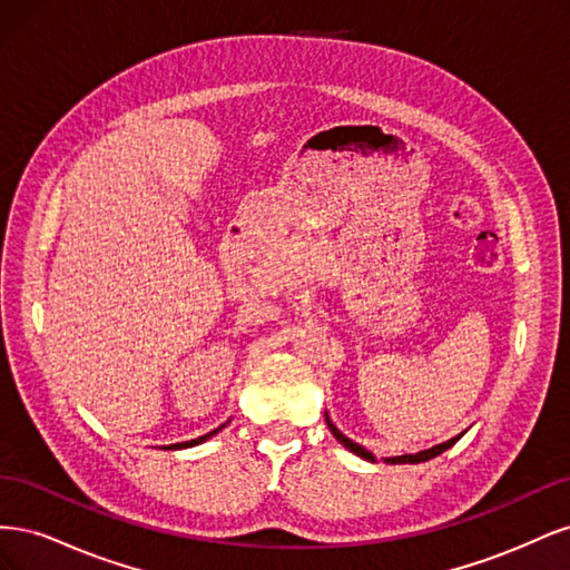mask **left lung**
Masks as SVG:
<instances>
[{
  "label": "left lung",
  "instance_id": "obj_1",
  "mask_svg": "<svg viewBox=\"0 0 570 570\" xmlns=\"http://www.w3.org/2000/svg\"><path fill=\"white\" fill-rule=\"evenodd\" d=\"M325 423H327V428H331V433H333V438L342 444V446H347L350 452H354L356 456H361V459H366V461H375V456L366 450V446H361L358 442H354V440H350L347 435H342L340 430L333 425V421L327 419V413H325ZM463 435V433H461ZM461 435H456V438H452V440H446V442H442V444H435V446H430V450H423V452H419V454H402V456H390V459H385V463H421V461H428V459H435V456H440L442 452H446L450 450V446H454L456 444V440L461 438Z\"/></svg>",
  "mask_w": 570,
  "mask_h": 570
}]
</instances>
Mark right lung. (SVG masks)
<instances>
[{
  "mask_svg": "<svg viewBox=\"0 0 570 570\" xmlns=\"http://www.w3.org/2000/svg\"><path fill=\"white\" fill-rule=\"evenodd\" d=\"M220 428H226V423H223ZM220 428L212 430V433H206V435H202V438H197V440H189V442H178V444H168V446H164V450H183V446H195V444H199V442H204V440H209L212 435H216Z\"/></svg>",
  "mask_w": 570,
  "mask_h": 570,
  "instance_id": "1",
  "label": "right lung"
}]
</instances>
